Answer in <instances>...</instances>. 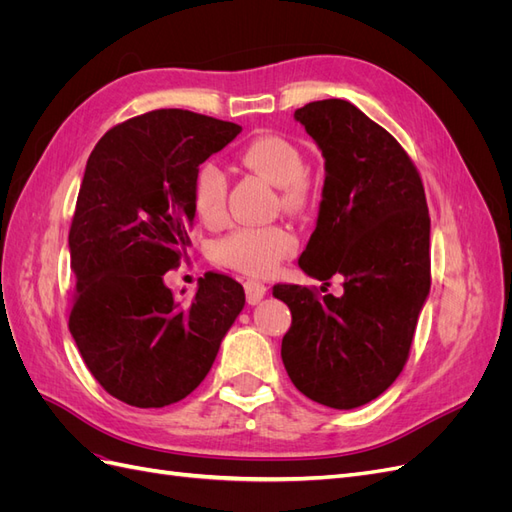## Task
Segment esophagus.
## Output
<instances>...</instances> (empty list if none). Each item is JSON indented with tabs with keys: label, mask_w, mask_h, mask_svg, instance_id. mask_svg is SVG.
Wrapping results in <instances>:
<instances>
[{
	"label": "esophagus",
	"mask_w": 512,
	"mask_h": 512,
	"mask_svg": "<svg viewBox=\"0 0 512 512\" xmlns=\"http://www.w3.org/2000/svg\"><path fill=\"white\" fill-rule=\"evenodd\" d=\"M243 288H245L247 303H250V305L260 303L262 297H265V294H267V286L262 284V282H256V280H247V282L243 284Z\"/></svg>",
	"instance_id": "esophagus-1"
}]
</instances>
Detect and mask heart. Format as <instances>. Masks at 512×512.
I'll return each instance as SVG.
<instances>
[{"mask_svg":"<svg viewBox=\"0 0 512 512\" xmlns=\"http://www.w3.org/2000/svg\"><path fill=\"white\" fill-rule=\"evenodd\" d=\"M239 162L280 185V205L290 213L307 209L312 200V183L305 175V160L297 145L277 134H262L247 141ZM228 177L215 162H203L192 177V209L196 220L207 228H220L226 222ZM299 247L294 230L284 224L241 226L213 243L211 256L218 265L245 275L265 277L277 271Z\"/></svg>","mask_w":512,"mask_h":512,"instance_id":"1","label":"heart"}]
</instances>
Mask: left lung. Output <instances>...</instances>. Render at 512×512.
<instances>
[{
	"instance_id": "left-lung-1",
	"label": "left lung",
	"mask_w": 512,
	"mask_h": 512,
	"mask_svg": "<svg viewBox=\"0 0 512 512\" xmlns=\"http://www.w3.org/2000/svg\"><path fill=\"white\" fill-rule=\"evenodd\" d=\"M294 119L327 173L299 267L324 286L342 275L344 294L273 286L292 314L282 361L305 397L350 410L382 395L408 361L431 286L425 188L404 147L348 100L309 102Z\"/></svg>"
}]
</instances>
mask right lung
<instances>
[{"label":"right lung","mask_w":512,"mask_h":512,"mask_svg":"<svg viewBox=\"0 0 512 512\" xmlns=\"http://www.w3.org/2000/svg\"><path fill=\"white\" fill-rule=\"evenodd\" d=\"M239 132L160 108L117 123L87 160L68 235V327L91 376L123 404L164 408L188 397L245 305L243 286L222 273L200 277L188 305L164 286L190 245L194 170Z\"/></svg>","instance_id":"right-lung-1"}]
</instances>
